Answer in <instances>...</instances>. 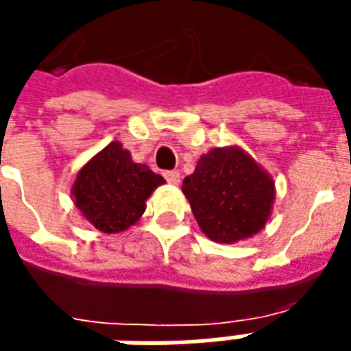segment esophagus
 Returning <instances> with one entry per match:
<instances>
[{"mask_svg": "<svg viewBox=\"0 0 351 351\" xmlns=\"http://www.w3.org/2000/svg\"><path fill=\"white\" fill-rule=\"evenodd\" d=\"M163 176L167 178L169 184H175V186H178V184H180V173H178V171H165V173H163Z\"/></svg>", "mask_w": 351, "mask_h": 351, "instance_id": "34e87169", "label": "esophagus"}]
</instances>
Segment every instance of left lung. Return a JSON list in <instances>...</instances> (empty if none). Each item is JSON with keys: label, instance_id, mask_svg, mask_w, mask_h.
Instances as JSON below:
<instances>
[{"label": "left lung", "instance_id": "obj_1", "mask_svg": "<svg viewBox=\"0 0 351 351\" xmlns=\"http://www.w3.org/2000/svg\"><path fill=\"white\" fill-rule=\"evenodd\" d=\"M182 193L210 240L236 243L266 227L275 201L271 175L240 147H217L202 154L186 176Z\"/></svg>", "mask_w": 351, "mask_h": 351}]
</instances>
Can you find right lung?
<instances>
[{"label": "right lung", "mask_w": 351, "mask_h": 351, "mask_svg": "<svg viewBox=\"0 0 351 351\" xmlns=\"http://www.w3.org/2000/svg\"><path fill=\"white\" fill-rule=\"evenodd\" d=\"M162 184L163 176L134 162L123 143L111 141L77 171L70 195L93 227L117 234L139 221L147 199Z\"/></svg>", "instance_id": "add662e5"}]
</instances>
